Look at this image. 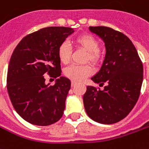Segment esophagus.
I'll return each mask as SVG.
<instances>
[{
  "label": "esophagus",
  "instance_id": "34e87169",
  "mask_svg": "<svg viewBox=\"0 0 149 149\" xmlns=\"http://www.w3.org/2000/svg\"><path fill=\"white\" fill-rule=\"evenodd\" d=\"M77 84V81H72V86H76Z\"/></svg>",
  "mask_w": 149,
  "mask_h": 149
}]
</instances>
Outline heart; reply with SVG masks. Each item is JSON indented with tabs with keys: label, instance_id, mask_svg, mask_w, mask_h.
Masks as SVG:
<instances>
[{
	"label": "heart",
	"instance_id": "heart-1",
	"mask_svg": "<svg viewBox=\"0 0 149 149\" xmlns=\"http://www.w3.org/2000/svg\"><path fill=\"white\" fill-rule=\"evenodd\" d=\"M74 43L78 47L82 48L87 51V55L86 58V61L91 63L92 64L99 63L100 60V42L90 34L84 33L80 34L74 38ZM58 57L59 61L63 64H68L70 62L72 56V48L69 44L66 41H63L58 47ZM93 72V69L90 65H75L72 64L64 70V75L68 78L75 81H81L84 79L91 76Z\"/></svg>",
	"mask_w": 149,
	"mask_h": 149
}]
</instances>
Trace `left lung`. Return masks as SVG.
Segmentation results:
<instances>
[{
	"instance_id": "left-lung-1",
	"label": "left lung",
	"mask_w": 149,
	"mask_h": 149,
	"mask_svg": "<svg viewBox=\"0 0 149 149\" xmlns=\"http://www.w3.org/2000/svg\"><path fill=\"white\" fill-rule=\"evenodd\" d=\"M104 41L106 54L100 70L91 80L104 90L88 86L83 95L84 107L92 120L113 124L125 118L140 95L143 63L132 41L113 28L90 27Z\"/></svg>"
}]
</instances>
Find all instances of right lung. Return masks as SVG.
<instances>
[{
    "instance_id": "right-lung-1",
    "label": "right lung",
    "mask_w": 149,
    "mask_h": 149,
    "mask_svg": "<svg viewBox=\"0 0 149 149\" xmlns=\"http://www.w3.org/2000/svg\"><path fill=\"white\" fill-rule=\"evenodd\" d=\"M74 32L71 28L48 27L24 36L12 54L7 72V91L15 111L36 125L55 123L63 116L71 81L61 75L58 47ZM60 78L54 86L45 77Z\"/></svg>"
}]
</instances>
